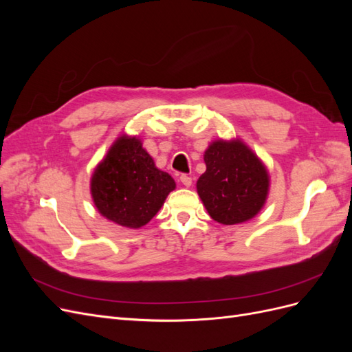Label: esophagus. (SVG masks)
<instances>
[{
  "label": "esophagus",
  "instance_id": "obj_1",
  "mask_svg": "<svg viewBox=\"0 0 352 352\" xmlns=\"http://www.w3.org/2000/svg\"><path fill=\"white\" fill-rule=\"evenodd\" d=\"M180 182H182L185 186H190V185H192V177L188 176V175H182V176H180Z\"/></svg>",
  "mask_w": 352,
  "mask_h": 352
}]
</instances>
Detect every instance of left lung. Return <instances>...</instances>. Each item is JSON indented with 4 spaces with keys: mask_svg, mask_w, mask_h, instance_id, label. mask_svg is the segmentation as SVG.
<instances>
[{
    "mask_svg": "<svg viewBox=\"0 0 352 352\" xmlns=\"http://www.w3.org/2000/svg\"><path fill=\"white\" fill-rule=\"evenodd\" d=\"M207 170L197 182L198 195L211 219L221 225L252 219L269 190L267 170L241 141H216L204 154Z\"/></svg>",
    "mask_w": 352,
    "mask_h": 352,
    "instance_id": "1",
    "label": "left lung"
}]
</instances>
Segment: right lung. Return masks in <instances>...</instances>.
<instances>
[{
    "mask_svg": "<svg viewBox=\"0 0 352 352\" xmlns=\"http://www.w3.org/2000/svg\"><path fill=\"white\" fill-rule=\"evenodd\" d=\"M173 177L158 170L141 141L122 136L95 168L91 190L104 217L124 228L146 225L175 189Z\"/></svg>",
    "mask_w": 352,
    "mask_h": 352,
    "instance_id": "add662e5",
    "label": "right lung"
}]
</instances>
